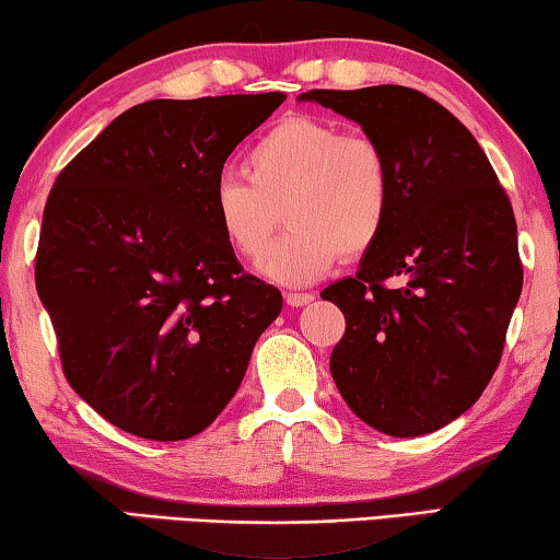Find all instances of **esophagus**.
Instances as JSON below:
<instances>
[{"instance_id": "obj_1", "label": "esophagus", "mask_w": 560, "mask_h": 560, "mask_svg": "<svg viewBox=\"0 0 560 560\" xmlns=\"http://www.w3.org/2000/svg\"><path fill=\"white\" fill-rule=\"evenodd\" d=\"M313 298H316L313 293H288L285 303L290 305V308H301V305H308Z\"/></svg>"}]
</instances>
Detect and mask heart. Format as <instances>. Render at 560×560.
<instances>
[{
  "mask_svg": "<svg viewBox=\"0 0 560 560\" xmlns=\"http://www.w3.org/2000/svg\"><path fill=\"white\" fill-rule=\"evenodd\" d=\"M244 171L247 178L213 183V221L236 255L257 259L285 210L294 229L257 265L282 285H308L339 257H364L389 224L395 175L385 148L336 121L280 119L249 144Z\"/></svg>",
  "mask_w": 560,
  "mask_h": 560,
  "instance_id": "obj_1",
  "label": "heart"
}]
</instances>
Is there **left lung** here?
Segmentation results:
<instances>
[{
  "label": "left lung",
  "mask_w": 560,
  "mask_h": 560,
  "mask_svg": "<svg viewBox=\"0 0 560 560\" xmlns=\"http://www.w3.org/2000/svg\"><path fill=\"white\" fill-rule=\"evenodd\" d=\"M301 98L362 125L395 175L380 244L320 293L347 318L331 377L366 425L397 439L439 431L479 400L502 359L523 290L510 198L469 129L416 89Z\"/></svg>",
  "instance_id": "8db88e82"
}]
</instances>
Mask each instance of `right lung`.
Masks as SVG:
<instances>
[{
  "instance_id": "add662e5",
  "label": "right lung",
  "mask_w": 560,
  "mask_h": 560,
  "mask_svg": "<svg viewBox=\"0 0 560 560\" xmlns=\"http://www.w3.org/2000/svg\"><path fill=\"white\" fill-rule=\"evenodd\" d=\"M282 91L155 98L119 114L50 188L37 295L68 385L150 441L209 428L282 295L244 272L211 213L226 158Z\"/></svg>"
}]
</instances>
